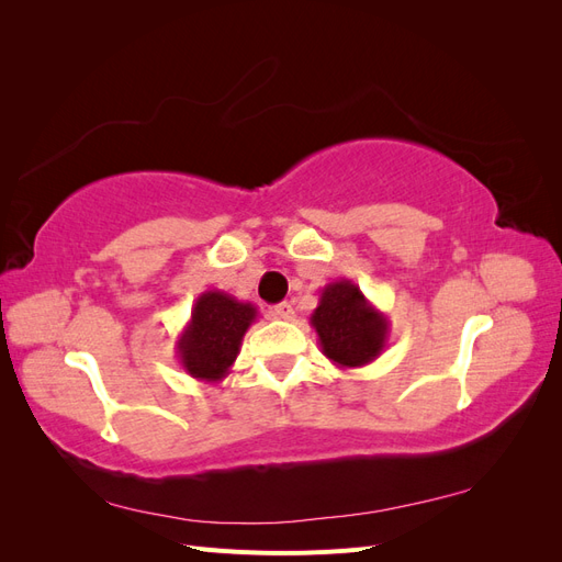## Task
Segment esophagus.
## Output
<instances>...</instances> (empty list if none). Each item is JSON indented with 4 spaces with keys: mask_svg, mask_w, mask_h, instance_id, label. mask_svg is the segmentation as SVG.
<instances>
[{
    "mask_svg": "<svg viewBox=\"0 0 562 562\" xmlns=\"http://www.w3.org/2000/svg\"><path fill=\"white\" fill-rule=\"evenodd\" d=\"M271 316H274L277 321H293V318H295L293 304H291V302H281V304H277V307L271 310Z\"/></svg>",
    "mask_w": 562,
    "mask_h": 562,
    "instance_id": "34e87169",
    "label": "esophagus"
}]
</instances>
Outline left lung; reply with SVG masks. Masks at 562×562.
Wrapping results in <instances>:
<instances>
[{"label": "left lung", "instance_id": "1", "mask_svg": "<svg viewBox=\"0 0 562 562\" xmlns=\"http://www.w3.org/2000/svg\"><path fill=\"white\" fill-rule=\"evenodd\" d=\"M310 323L323 356L337 368L368 366L386 349L389 318L349 279L323 288Z\"/></svg>", "mask_w": 562, "mask_h": 562}]
</instances>
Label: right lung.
<instances>
[{"mask_svg": "<svg viewBox=\"0 0 562 562\" xmlns=\"http://www.w3.org/2000/svg\"><path fill=\"white\" fill-rule=\"evenodd\" d=\"M255 318L258 307L250 302L236 300L225 291L201 293L176 342L182 370L199 382H223Z\"/></svg>", "mask_w": 562, "mask_h": 562, "instance_id": "1", "label": "right lung"}]
</instances>
